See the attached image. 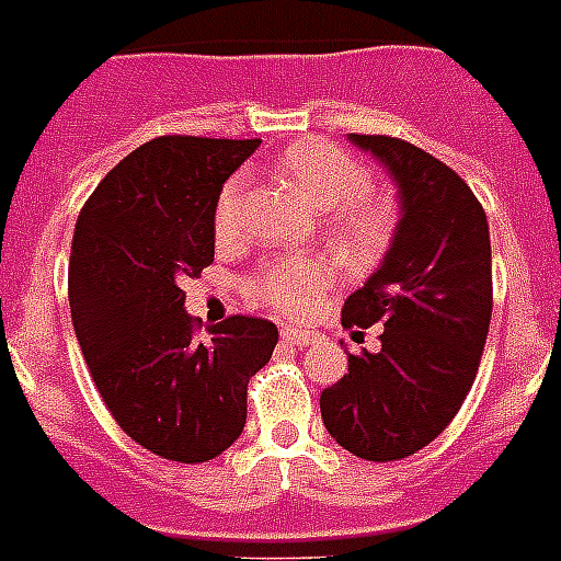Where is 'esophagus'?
<instances>
[{"instance_id":"1","label":"esophagus","mask_w":561,"mask_h":561,"mask_svg":"<svg viewBox=\"0 0 561 561\" xmlns=\"http://www.w3.org/2000/svg\"><path fill=\"white\" fill-rule=\"evenodd\" d=\"M284 342L304 347V344L316 342V333H309V330H298V327H284Z\"/></svg>"}]
</instances>
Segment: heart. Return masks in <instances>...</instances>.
<instances>
[{"mask_svg": "<svg viewBox=\"0 0 561 561\" xmlns=\"http://www.w3.org/2000/svg\"><path fill=\"white\" fill-rule=\"evenodd\" d=\"M280 176L295 185L316 208H330V228L335 240L353 254L367 257L379 252L393 226V208L379 194H370V173L344 147L312 138L286 147L277 159ZM245 179L231 176L222 185L214 208V231L231 240L240 226ZM333 284V266L324 260L286 257L272 260L252 280V293L286 316H304L316 307L327 286Z\"/></svg>", "mask_w": 561, "mask_h": 561, "instance_id": "heart-1", "label": "heart"}]
</instances>
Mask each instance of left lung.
Returning a JSON list of instances; mask_svg holds the SVG:
<instances>
[{
  "mask_svg": "<svg viewBox=\"0 0 561 561\" xmlns=\"http://www.w3.org/2000/svg\"><path fill=\"white\" fill-rule=\"evenodd\" d=\"M351 141L382 161L402 217L382 266L344 301L342 324H385L379 353H347L321 393L335 443L362 460H402L437 437L472 388L492 318L483 205L440 159L391 136Z\"/></svg>",
  "mask_w": 561,
  "mask_h": 561,
  "instance_id": "1",
  "label": "left lung"
}]
</instances>
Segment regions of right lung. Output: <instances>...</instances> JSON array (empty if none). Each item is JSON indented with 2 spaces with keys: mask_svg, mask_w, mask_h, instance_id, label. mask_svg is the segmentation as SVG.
Segmentation results:
<instances>
[{
  "mask_svg": "<svg viewBox=\"0 0 561 561\" xmlns=\"http://www.w3.org/2000/svg\"><path fill=\"white\" fill-rule=\"evenodd\" d=\"M260 138L161 136L118 161L80 210L69 260L71 324L127 437L205 463L243 434L249 379L277 327L231 316L199 339L182 277L214 263V208Z\"/></svg>",
  "mask_w": 561,
  "mask_h": 561,
  "instance_id": "add662e5",
  "label": "right lung"
}]
</instances>
